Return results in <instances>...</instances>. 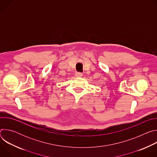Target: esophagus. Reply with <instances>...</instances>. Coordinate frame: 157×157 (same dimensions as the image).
<instances>
[{
  "label": "esophagus",
  "instance_id": "34e87169",
  "mask_svg": "<svg viewBox=\"0 0 157 157\" xmlns=\"http://www.w3.org/2000/svg\"><path fill=\"white\" fill-rule=\"evenodd\" d=\"M75 76H76V77L80 78V77L82 76V73H80V72H76L75 73Z\"/></svg>",
  "mask_w": 157,
  "mask_h": 157
}]
</instances>
